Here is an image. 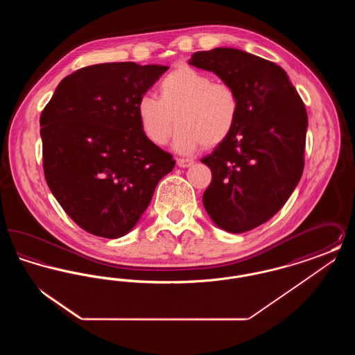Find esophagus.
Returning a JSON list of instances; mask_svg holds the SVG:
<instances>
[{"label":"esophagus","instance_id":"1","mask_svg":"<svg viewBox=\"0 0 355 355\" xmlns=\"http://www.w3.org/2000/svg\"><path fill=\"white\" fill-rule=\"evenodd\" d=\"M194 164L193 159H189V158H177V165L180 168H189Z\"/></svg>","mask_w":355,"mask_h":355}]
</instances>
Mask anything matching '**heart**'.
I'll list each match as a JSON object with an SVG mask.
<instances>
[{
	"instance_id": "heart-1",
	"label": "heart",
	"mask_w": 355,
	"mask_h": 355,
	"mask_svg": "<svg viewBox=\"0 0 355 355\" xmlns=\"http://www.w3.org/2000/svg\"><path fill=\"white\" fill-rule=\"evenodd\" d=\"M159 98L142 94L137 101V116L145 137L154 145H165L174 128V148L181 153L214 148L236 126L239 98L233 86L213 83L197 69L181 65L158 84Z\"/></svg>"
}]
</instances>
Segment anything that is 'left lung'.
Returning a JSON list of instances; mask_svg holds the SVG:
<instances>
[{"label": "left lung", "instance_id": "left-lung-1", "mask_svg": "<svg viewBox=\"0 0 355 355\" xmlns=\"http://www.w3.org/2000/svg\"><path fill=\"white\" fill-rule=\"evenodd\" d=\"M189 64L213 71L238 94L233 132L201 159L211 170L202 201L220 229L249 232L281 210L302 177L304 101L284 69L248 51H197Z\"/></svg>", "mask_w": 355, "mask_h": 355}]
</instances>
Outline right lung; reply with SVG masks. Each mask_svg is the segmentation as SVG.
<instances>
[{
	"label": "right lung",
	"instance_id": "obj_1",
	"mask_svg": "<svg viewBox=\"0 0 355 355\" xmlns=\"http://www.w3.org/2000/svg\"><path fill=\"white\" fill-rule=\"evenodd\" d=\"M169 69L107 62L65 77L42 110L45 180L65 213L85 232L128 234L175 161L150 142L137 101Z\"/></svg>",
	"mask_w": 355,
	"mask_h": 355
}]
</instances>
